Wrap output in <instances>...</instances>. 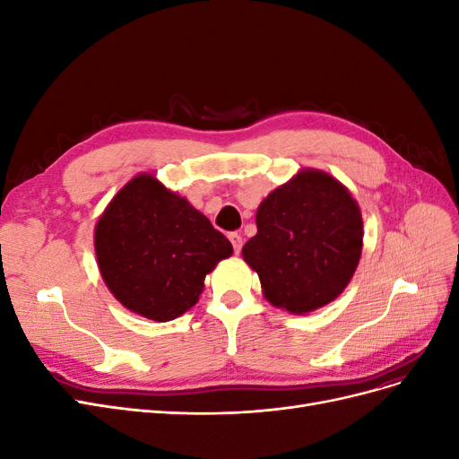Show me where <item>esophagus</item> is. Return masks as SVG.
I'll use <instances>...</instances> for the list:
<instances>
[{
	"label": "esophagus",
	"instance_id": "esophagus-1",
	"mask_svg": "<svg viewBox=\"0 0 459 459\" xmlns=\"http://www.w3.org/2000/svg\"><path fill=\"white\" fill-rule=\"evenodd\" d=\"M228 238H230V241H231V245H233V251L239 253L241 247H243V238H241V235L233 231V233L228 235Z\"/></svg>",
	"mask_w": 459,
	"mask_h": 459
}]
</instances>
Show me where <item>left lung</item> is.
<instances>
[{"instance_id": "left-lung-1", "label": "left lung", "mask_w": 459, "mask_h": 459, "mask_svg": "<svg viewBox=\"0 0 459 459\" xmlns=\"http://www.w3.org/2000/svg\"><path fill=\"white\" fill-rule=\"evenodd\" d=\"M256 235L243 258L277 308L307 314L335 300L362 256L359 206L335 178L300 170L256 211Z\"/></svg>"}]
</instances>
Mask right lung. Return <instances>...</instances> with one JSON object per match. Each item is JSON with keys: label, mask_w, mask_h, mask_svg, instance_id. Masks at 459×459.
<instances>
[{"label": "right lung", "mask_w": 459, "mask_h": 459, "mask_svg": "<svg viewBox=\"0 0 459 459\" xmlns=\"http://www.w3.org/2000/svg\"><path fill=\"white\" fill-rule=\"evenodd\" d=\"M231 253L224 233L151 174L130 179L95 226L97 266L108 290L155 322L195 307L206 273Z\"/></svg>", "instance_id": "1"}]
</instances>
